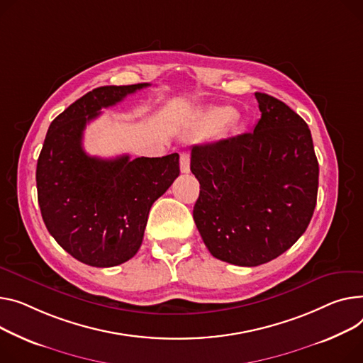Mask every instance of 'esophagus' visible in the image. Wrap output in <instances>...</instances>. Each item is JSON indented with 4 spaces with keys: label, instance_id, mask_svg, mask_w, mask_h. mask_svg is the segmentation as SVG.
I'll return each mask as SVG.
<instances>
[{
    "label": "esophagus",
    "instance_id": "1",
    "mask_svg": "<svg viewBox=\"0 0 363 363\" xmlns=\"http://www.w3.org/2000/svg\"><path fill=\"white\" fill-rule=\"evenodd\" d=\"M179 166H181L182 174H189V155L188 153H181Z\"/></svg>",
    "mask_w": 363,
    "mask_h": 363
}]
</instances>
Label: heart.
I'll use <instances>...</instances> for the list:
<instances>
[{"label":"heart","instance_id":"obj_1","mask_svg":"<svg viewBox=\"0 0 363 363\" xmlns=\"http://www.w3.org/2000/svg\"><path fill=\"white\" fill-rule=\"evenodd\" d=\"M238 118V111L233 106H213L203 111L192 128V137L211 138L225 133Z\"/></svg>","mask_w":363,"mask_h":363}]
</instances>
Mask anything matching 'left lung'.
I'll use <instances>...</instances> for the list:
<instances>
[{
    "mask_svg": "<svg viewBox=\"0 0 363 363\" xmlns=\"http://www.w3.org/2000/svg\"><path fill=\"white\" fill-rule=\"evenodd\" d=\"M252 133L191 150L200 182L194 222L210 254L242 267L269 262L306 230L318 192V160L305 121L255 93Z\"/></svg>",
    "mask_w": 363,
    "mask_h": 363,
    "instance_id": "left-lung-1",
    "label": "left lung"
}]
</instances>
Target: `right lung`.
Listing matches in <instances>:
<instances>
[{
    "instance_id": "right-lung-1",
    "label": "right lung",
    "mask_w": 363,
    "mask_h": 363,
    "mask_svg": "<svg viewBox=\"0 0 363 363\" xmlns=\"http://www.w3.org/2000/svg\"><path fill=\"white\" fill-rule=\"evenodd\" d=\"M150 86H104L60 113L46 133L36 166L38 201L45 226L76 259L113 267L141 247L153 203L179 175V155L115 159L89 156L83 131L90 121Z\"/></svg>"
}]
</instances>
